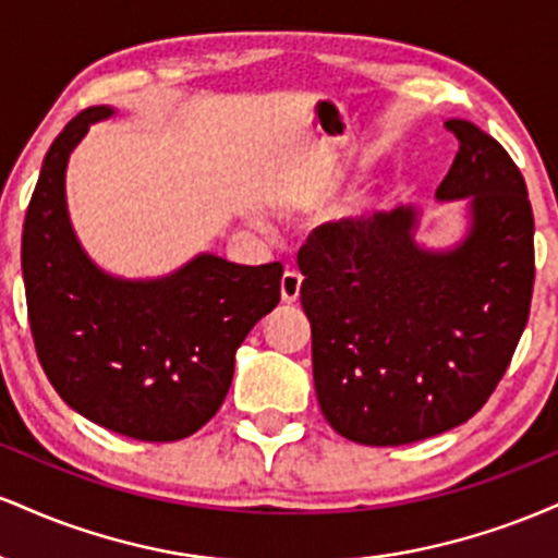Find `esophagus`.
<instances>
[{
    "label": "esophagus",
    "instance_id": "esophagus-1",
    "mask_svg": "<svg viewBox=\"0 0 558 558\" xmlns=\"http://www.w3.org/2000/svg\"><path fill=\"white\" fill-rule=\"evenodd\" d=\"M301 272L296 270H286L283 278H280V296H283L286 304H293L301 293Z\"/></svg>",
    "mask_w": 558,
    "mask_h": 558
}]
</instances>
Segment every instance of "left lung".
<instances>
[{
	"label": "left lung",
	"mask_w": 558,
	"mask_h": 558,
	"mask_svg": "<svg viewBox=\"0 0 558 558\" xmlns=\"http://www.w3.org/2000/svg\"><path fill=\"white\" fill-rule=\"evenodd\" d=\"M438 202L470 198L448 252L414 243L417 209L345 217L299 248L301 306L325 420L364 446H403L462 425L501 380L527 325L535 222L514 159L466 120Z\"/></svg>",
	"instance_id": "left-lung-1"
}]
</instances>
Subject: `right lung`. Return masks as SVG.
Here are the masks:
<instances>
[{
	"label": "right lung",
	"instance_id": "right-lung-1",
	"mask_svg": "<svg viewBox=\"0 0 558 558\" xmlns=\"http://www.w3.org/2000/svg\"><path fill=\"white\" fill-rule=\"evenodd\" d=\"M112 112L75 114L44 157L23 222L31 332L49 383L75 412L128 438L170 444L222 407L235 351L278 306L283 265L198 254L157 280L99 270L70 226L65 168L88 125Z\"/></svg>",
	"mask_w": 558,
	"mask_h": 558
}]
</instances>
